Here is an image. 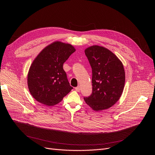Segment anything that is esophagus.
I'll return each instance as SVG.
<instances>
[{
    "label": "esophagus",
    "mask_w": 155,
    "mask_h": 155,
    "mask_svg": "<svg viewBox=\"0 0 155 155\" xmlns=\"http://www.w3.org/2000/svg\"><path fill=\"white\" fill-rule=\"evenodd\" d=\"M75 90H76L77 92H79V91H80V87L79 86H78L77 87H76L75 88Z\"/></svg>",
    "instance_id": "34e87169"
}]
</instances>
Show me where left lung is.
I'll use <instances>...</instances> for the list:
<instances>
[{
    "instance_id": "8db88e82",
    "label": "left lung",
    "mask_w": 155,
    "mask_h": 155,
    "mask_svg": "<svg viewBox=\"0 0 155 155\" xmlns=\"http://www.w3.org/2000/svg\"><path fill=\"white\" fill-rule=\"evenodd\" d=\"M84 53L92 69L93 91L84 100L99 112L111 107L120 99L124 90L125 72L121 61L106 48L93 45Z\"/></svg>"
}]
</instances>
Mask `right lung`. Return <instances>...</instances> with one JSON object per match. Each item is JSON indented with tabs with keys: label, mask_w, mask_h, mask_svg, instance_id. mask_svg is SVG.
<instances>
[{
	"label": "right lung",
	"mask_w": 155,
	"mask_h": 155,
	"mask_svg": "<svg viewBox=\"0 0 155 155\" xmlns=\"http://www.w3.org/2000/svg\"><path fill=\"white\" fill-rule=\"evenodd\" d=\"M75 51L71 44L57 41L37 55L28 74L29 92L37 101L53 106L73 89L63 69V64Z\"/></svg>",
	"instance_id": "1"
}]
</instances>
